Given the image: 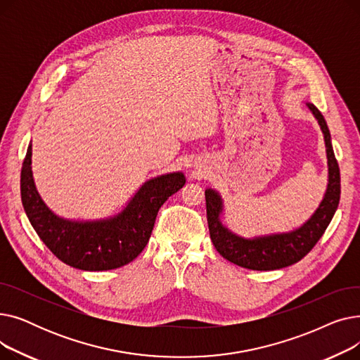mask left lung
Here are the masks:
<instances>
[{"label":"left lung","instance_id":"8db88e82","mask_svg":"<svg viewBox=\"0 0 360 360\" xmlns=\"http://www.w3.org/2000/svg\"><path fill=\"white\" fill-rule=\"evenodd\" d=\"M318 124L324 132L328 159V186L324 200L321 201L312 217L299 229L271 236H262L255 239H245L233 235L224 228L220 221L223 209L220 195L213 190H205L207 221H209L210 238L217 252L228 261L239 267L269 271L289 267L300 261L314 247L326 229L337 210L340 201V169L331 146V136L327 122L316 106L308 103Z\"/></svg>","mask_w":360,"mask_h":360}]
</instances>
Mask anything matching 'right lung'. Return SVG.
I'll list each match as a JSON object with an SVG mask.
<instances>
[{
	"mask_svg": "<svg viewBox=\"0 0 360 360\" xmlns=\"http://www.w3.org/2000/svg\"><path fill=\"white\" fill-rule=\"evenodd\" d=\"M32 144L22 167L20 191L25 212L49 251L67 266L103 271L125 266L146 248L163 202L185 185L174 172L147 181L122 213L99 221H70L55 216L37 194L32 176Z\"/></svg>",
	"mask_w": 360,
	"mask_h": 360,
	"instance_id": "1",
	"label": "right lung"
}]
</instances>
